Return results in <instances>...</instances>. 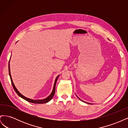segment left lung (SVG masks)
Masks as SVG:
<instances>
[{
  "mask_svg": "<svg viewBox=\"0 0 128 128\" xmlns=\"http://www.w3.org/2000/svg\"><path fill=\"white\" fill-rule=\"evenodd\" d=\"M78 99H80V98H78Z\"/></svg>",
  "mask_w": 128,
  "mask_h": 128,
  "instance_id": "1",
  "label": "left lung"
}]
</instances>
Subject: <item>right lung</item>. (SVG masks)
I'll use <instances>...</instances> for the list:
<instances>
[{
  "label": "right lung",
  "instance_id": "obj_1",
  "mask_svg": "<svg viewBox=\"0 0 128 128\" xmlns=\"http://www.w3.org/2000/svg\"><path fill=\"white\" fill-rule=\"evenodd\" d=\"M10 62H9V64H8V69H9V75H10V80H11V83H12V86L13 87V88L14 89L15 91L16 92V94L18 95V96H20V97H21L22 98H23L24 99L26 100V101L28 102H32V103H34V104H45V103H46V102H50V100H51L53 96H54V94H55V91H56V81H57V80L58 78V77H59V75L58 76L56 77V80H55V82H54V86H53V91L51 93V94H50L48 97H47L45 99H42V100H33V99H29V98H28L26 97V96H23L21 94H20V92H18V91L17 90V88H16V87L15 86L13 82V80H12V77H11V75H10Z\"/></svg>",
  "mask_w": 128,
  "mask_h": 128
}]
</instances>
